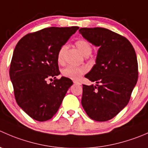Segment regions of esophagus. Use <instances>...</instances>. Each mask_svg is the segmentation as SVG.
<instances>
[{"mask_svg": "<svg viewBox=\"0 0 148 148\" xmlns=\"http://www.w3.org/2000/svg\"><path fill=\"white\" fill-rule=\"evenodd\" d=\"M74 83L76 84H79V85H81V82L79 81H77V80H74Z\"/></svg>", "mask_w": 148, "mask_h": 148, "instance_id": "obj_1", "label": "esophagus"}]
</instances>
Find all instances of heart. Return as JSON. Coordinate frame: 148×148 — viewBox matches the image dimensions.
<instances>
[{"mask_svg": "<svg viewBox=\"0 0 148 148\" xmlns=\"http://www.w3.org/2000/svg\"><path fill=\"white\" fill-rule=\"evenodd\" d=\"M77 49L83 53L84 56H88L92 51V46L90 43L85 39H79L75 42ZM66 50V46L63 45L60 47L57 52V62L59 64L64 63V54ZM87 69L84 66H68L62 70V75L66 78L71 79H78L84 74L86 72Z\"/></svg>", "mask_w": 148, "mask_h": 148, "instance_id": "obj_1", "label": "heart"}]
</instances>
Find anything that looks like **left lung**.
<instances>
[{
  "label": "left lung",
  "instance_id": "1",
  "mask_svg": "<svg viewBox=\"0 0 148 148\" xmlns=\"http://www.w3.org/2000/svg\"><path fill=\"white\" fill-rule=\"evenodd\" d=\"M84 38L99 46L96 64L85 77L97 83L83 84L82 104L92 120L105 122L128 104L138 78L135 51L125 37L104 28H81Z\"/></svg>",
  "mask_w": 148,
  "mask_h": 148
}]
</instances>
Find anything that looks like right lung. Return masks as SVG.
<instances>
[{
  "instance_id": "obj_1",
  "label": "right lung",
  "mask_w": 148,
  "mask_h": 148,
  "mask_svg": "<svg viewBox=\"0 0 148 148\" xmlns=\"http://www.w3.org/2000/svg\"><path fill=\"white\" fill-rule=\"evenodd\" d=\"M78 26L49 27L30 33L21 38L13 51L9 74L15 99L34 120L44 122L53 117L72 85L60 74L57 52ZM53 82L48 84L47 80Z\"/></svg>"
}]
</instances>
